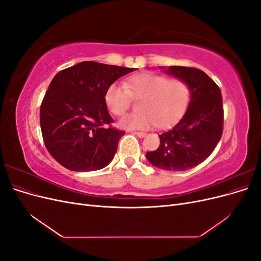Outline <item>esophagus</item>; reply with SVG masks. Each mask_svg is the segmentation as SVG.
<instances>
[{"instance_id": "34e87169", "label": "esophagus", "mask_w": 261, "mask_h": 261, "mask_svg": "<svg viewBox=\"0 0 261 261\" xmlns=\"http://www.w3.org/2000/svg\"><path fill=\"white\" fill-rule=\"evenodd\" d=\"M133 134H134V135H136V136L140 137V138H144V137H146V135H147L146 133H143V132H133Z\"/></svg>"}]
</instances>
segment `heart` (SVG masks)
<instances>
[{
  "mask_svg": "<svg viewBox=\"0 0 261 261\" xmlns=\"http://www.w3.org/2000/svg\"><path fill=\"white\" fill-rule=\"evenodd\" d=\"M138 102V112L122 117L118 124L126 129H147L155 125L164 128L178 121L192 99L189 84L179 78L154 73L130 76L125 85L113 83L105 93L109 111L121 116L129 109L133 99Z\"/></svg>",
  "mask_w": 261,
  "mask_h": 261,
  "instance_id": "b5f03b06",
  "label": "heart"
}]
</instances>
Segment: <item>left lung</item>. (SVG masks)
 Here are the masks:
<instances>
[{"label":"left lung","instance_id":"obj_1","mask_svg":"<svg viewBox=\"0 0 261 261\" xmlns=\"http://www.w3.org/2000/svg\"><path fill=\"white\" fill-rule=\"evenodd\" d=\"M167 73L189 84L192 99L181 120L159 135V148L146 156L159 169L185 171L206 160L222 136V94L219 86L198 68L170 66Z\"/></svg>","mask_w":261,"mask_h":261}]
</instances>
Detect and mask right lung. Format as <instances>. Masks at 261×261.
Listing matches in <instances>:
<instances>
[{
	"instance_id": "obj_1",
	"label": "right lung",
	"mask_w": 261,
	"mask_h": 261,
	"mask_svg": "<svg viewBox=\"0 0 261 261\" xmlns=\"http://www.w3.org/2000/svg\"><path fill=\"white\" fill-rule=\"evenodd\" d=\"M135 68L86 61L59 72L40 107L45 148L63 167L77 172L103 169L125 132L112 126L105 93Z\"/></svg>"
}]
</instances>
